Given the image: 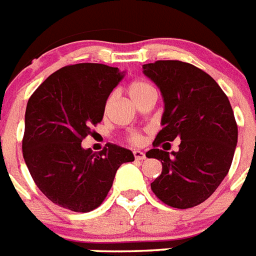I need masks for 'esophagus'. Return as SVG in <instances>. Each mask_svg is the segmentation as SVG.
Masks as SVG:
<instances>
[{
    "mask_svg": "<svg viewBox=\"0 0 256 256\" xmlns=\"http://www.w3.org/2000/svg\"><path fill=\"white\" fill-rule=\"evenodd\" d=\"M134 158H135V160L143 161L146 158V154H143L142 151H134Z\"/></svg>",
    "mask_w": 256,
    "mask_h": 256,
    "instance_id": "34e87169",
    "label": "esophagus"
}]
</instances>
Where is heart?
<instances>
[{"mask_svg":"<svg viewBox=\"0 0 256 256\" xmlns=\"http://www.w3.org/2000/svg\"><path fill=\"white\" fill-rule=\"evenodd\" d=\"M150 91H154V88L152 87L150 83H147V82L135 80L132 82V83H130V86H128V96L132 98V100L134 102H138V98H140L142 96L146 95V94ZM110 102L112 98H109L108 100H106V102H105V110L108 109ZM128 140L130 144L140 146L142 143H143V140H144V138H143V135H142L140 132H132L128 135Z\"/></svg>","mask_w":256,"mask_h":256,"instance_id":"b5f03b06","label":"heart"}]
</instances>
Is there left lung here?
<instances>
[{"label":"left lung","mask_w":256,"mask_h":256,"mask_svg":"<svg viewBox=\"0 0 256 256\" xmlns=\"http://www.w3.org/2000/svg\"><path fill=\"white\" fill-rule=\"evenodd\" d=\"M143 72L165 102L164 128L146 154L162 164L151 188L170 207H195L214 194L230 169L238 128L229 98L211 75L188 62L156 61L143 65ZM174 138L182 139L178 152L160 150Z\"/></svg>","instance_id":"obj_1"}]
</instances>
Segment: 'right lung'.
I'll use <instances>...</instances> for the list:
<instances>
[{"label": "right lung", "instance_id": "1", "mask_svg": "<svg viewBox=\"0 0 256 256\" xmlns=\"http://www.w3.org/2000/svg\"><path fill=\"white\" fill-rule=\"evenodd\" d=\"M124 74L102 64L61 68L36 88L26 108L23 158L36 186L49 200L74 212L102 204L116 172L134 161L130 150L106 143L83 150L82 140L102 122L105 102Z\"/></svg>", "mask_w": 256, "mask_h": 256}]
</instances>
